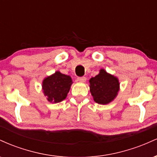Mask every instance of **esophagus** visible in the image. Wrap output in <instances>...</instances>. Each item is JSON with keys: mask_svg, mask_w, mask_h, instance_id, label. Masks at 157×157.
<instances>
[{"mask_svg": "<svg viewBox=\"0 0 157 157\" xmlns=\"http://www.w3.org/2000/svg\"><path fill=\"white\" fill-rule=\"evenodd\" d=\"M77 80L80 81V82H86V77H77Z\"/></svg>", "mask_w": 157, "mask_h": 157, "instance_id": "obj_1", "label": "esophagus"}]
</instances>
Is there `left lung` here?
Wrapping results in <instances>:
<instances>
[{
    "instance_id": "1",
    "label": "left lung",
    "mask_w": 157,
    "mask_h": 157,
    "mask_svg": "<svg viewBox=\"0 0 157 157\" xmlns=\"http://www.w3.org/2000/svg\"><path fill=\"white\" fill-rule=\"evenodd\" d=\"M89 82L90 91L97 103H109L117 94L120 86L117 78L108 74L104 69L100 70L99 75L94 77H91Z\"/></svg>"
}]
</instances>
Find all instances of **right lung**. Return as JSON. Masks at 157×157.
Instances as JSON below:
<instances>
[{"instance_id": "right-lung-1", "label": "right lung", "mask_w": 157, "mask_h": 157, "mask_svg": "<svg viewBox=\"0 0 157 157\" xmlns=\"http://www.w3.org/2000/svg\"><path fill=\"white\" fill-rule=\"evenodd\" d=\"M72 84L71 77L56 71L52 76L46 77L43 82L44 94L51 102H60L66 99Z\"/></svg>"}]
</instances>
